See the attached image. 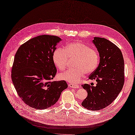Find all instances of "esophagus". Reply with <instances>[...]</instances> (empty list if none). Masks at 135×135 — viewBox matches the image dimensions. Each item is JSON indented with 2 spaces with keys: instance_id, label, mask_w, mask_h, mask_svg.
Returning a JSON list of instances; mask_svg holds the SVG:
<instances>
[{
  "instance_id": "esophagus-1",
  "label": "esophagus",
  "mask_w": 135,
  "mask_h": 135,
  "mask_svg": "<svg viewBox=\"0 0 135 135\" xmlns=\"http://www.w3.org/2000/svg\"><path fill=\"white\" fill-rule=\"evenodd\" d=\"M69 86L71 88H77V89H78V88H80V86H79L78 85H75V84H70L69 85Z\"/></svg>"
}]
</instances>
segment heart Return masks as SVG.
<instances>
[{
	"label": "heart",
	"instance_id": "heart-1",
	"mask_svg": "<svg viewBox=\"0 0 135 135\" xmlns=\"http://www.w3.org/2000/svg\"><path fill=\"white\" fill-rule=\"evenodd\" d=\"M69 58L75 60L73 69L58 75L59 80L70 83H77L85 74H89L96 70L100 61L97 50L91 49L84 43L74 42L68 44L64 49H57L52 54V61L60 70H64L69 62Z\"/></svg>",
	"mask_w": 135,
	"mask_h": 135
}]
</instances>
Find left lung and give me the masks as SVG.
Wrapping results in <instances>:
<instances>
[{"label":"left lung","mask_w":135,"mask_h":135,"mask_svg":"<svg viewBox=\"0 0 135 135\" xmlns=\"http://www.w3.org/2000/svg\"><path fill=\"white\" fill-rule=\"evenodd\" d=\"M93 43L100 55V64L89 76L97 82L96 86L85 84L82 86L88 96L82 103L85 108L98 110L108 107L116 99L124 84V61L120 49L104 38L94 37Z\"/></svg>","instance_id":"8db88e82"}]
</instances>
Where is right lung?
I'll return each mask as SVG.
<instances>
[{
	"mask_svg": "<svg viewBox=\"0 0 135 135\" xmlns=\"http://www.w3.org/2000/svg\"><path fill=\"white\" fill-rule=\"evenodd\" d=\"M61 41L57 36L39 35L22 44L15 55L12 83L21 100L34 109L52 106L68 88L65 81H51L57 73L52 54Z\"/></svg>",
	"mask_w": 135,
	"mask_h": 135,
	"instance_id": "add662e5",
	"label": "right lung"
}]
</instances>
